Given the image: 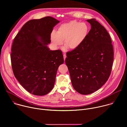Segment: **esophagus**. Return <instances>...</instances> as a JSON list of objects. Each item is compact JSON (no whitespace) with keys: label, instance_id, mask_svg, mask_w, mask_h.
<instances>
[{"label":"esophagus","instance_id":"34e87169","mask_svg":"<svg viewBox=\"0 0 127 127\" xmlns=\"http://www.w3.org/2000/svg\"><path fill=\"white\" fill-rule=\"evenodd\" d=\"M63 56H64V61H65V59H66V55L65 54H64Z\"/></svg>","mask_w":127,"mask_h":127}]
</instances>
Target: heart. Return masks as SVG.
Returning a JSON list of instances; mask_svg holds the SVG:
<instances>
[{
	"mask_svg": "<svg viewBox=\"0 0 127 127\" xmlns=\"http://www.w3.org/2000/svg\"><path fill=\"white\" fill-rule=\"evenodd\" d=\"M89 32L88 26L84 23L71 21L61 25L55 32L50 35L51 42L54 47L64 45L70 50L77 48L85 40Z\"/></svg>",
	"mask_w": 127,
	"mask_h": 127,
	"instance_id": "b5f03b06",
	"label": "heart"
}]
</instances>
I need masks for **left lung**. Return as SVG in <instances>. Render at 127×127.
<instances>
[{
  "instance_id": "obj_1",
  "label": "left lung",
  "mask_w": 127,
  "mask_h": 127,
  "mask_svg": "<svg viewBox=\"0 0 127 127\" xmlns=\"http://www.w3.org/2000/svg\"><path fill=\"white\" fill-rule=\"evenodd\" d=\"M87 22L91 25L87 37L77 48L66 53L65 59L72 86L83 95L96 92L107 81L114 60L109 33L95 19Z\"/></svg>"
}]
</instances>
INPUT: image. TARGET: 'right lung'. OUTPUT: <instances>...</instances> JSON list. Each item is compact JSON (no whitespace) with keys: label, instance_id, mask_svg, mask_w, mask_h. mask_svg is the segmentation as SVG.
<instances>
[{"label":"right lung","instance_id":"add662e5","mask_svg":"<svg viewBox=\"0 0 127 127\" xmlns=\"http://www.w3.org/2000/svg\"><path fill=\"white\" fill-rule=\"evenodd\" d=\"M59 23L51 16L27 22L15 37L10 54L14 75L33 95L42 96L53 89L58 67L64 62L61 50L47 45L54 27Z\"/></svg>","mask_w":127,"mask_h":127}]
</instances>
